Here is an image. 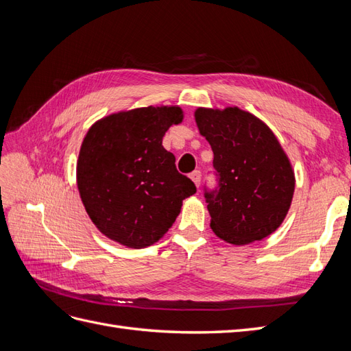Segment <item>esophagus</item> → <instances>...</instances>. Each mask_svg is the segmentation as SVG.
Returning a JSON list of instances; mask_svg holds the SVG:
<instances>
[{
  "instance_id": "obj_1",
  "label": "esophagus",
  "mask_w": 351,
  "mask_h": 351,
  "mask_svg": "<svg viewBox=\"0 0 351 351\" xmlns=\"http://www.w3.org/2000/svg\"><path fill=\"white\" fill-rule=\"evenodd\" d=\"M200 177H202V174H200L199 169H196V171H193L192 174H190V178L193 180V183H195L197 187L200 186Z\"/></svg>"
}]
</instances>
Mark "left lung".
I'll list each match as a JSON object with an SVG mask.
<instances>
[{
  "label": "left lung",
  "instance_id": "obj_1",
  "mask_svg": "<svg viewBox=\"0 0 351 351\" xmlns=\"http://www.w3.org/2000/svg\"><path fill=\"white\" fill-rule=\"evenodd\" d=\"M195 120L214 152L218 186L205 187L212 231L239 246L268 237L282 224L295 184L278 139L237 107L197 108Z\"/></svg>",
  "mask_w": 351,
  "mask_h": 351
}]
</instances>
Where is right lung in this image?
<instances>
[{
	"label": "right lung",
	"instance_id": "add662e5",
	"mask_svg": "<svg viewBox=\"0 0 351 351\" xmlns=\"http://www.w3.org/2000/svg\"><path fill=\"white\" fill-rule=\"evenodd\" d=\"M182 121L180 107H145L105 117L84 136L77 189L89 218L108 239L132 249L151 246L196 193L162 146L165 132Z\"/></svg>",
	"mask_w": 351,
	"mask_h": 351
}]
</instances>
